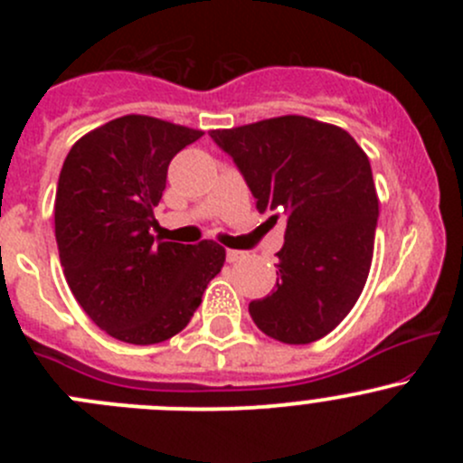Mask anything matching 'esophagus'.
<instances>
[{
    "mask_svg": "<svg viewBox=\"0 0 463 463\" xmlns=\"http://www.w3.org/2000/svg\"><path fill=\"white\" fill-rule=\"evenodd\" d=\"M246 253H241V250H226V260L231 261V264H235V261L244 260Z\"/></svg>",
    "mask_w": 463,
    "mask_h": 463,
    "instance_id": "esophagus-1",
    "label": "esophagus"
}]
</instances>
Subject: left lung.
Masks as SVG:
<instances>
[{"label": "left lung", "mask_w": 463, "mask_h": 463, "mask_svg": "<svg viewBox=\"0 0 463 463\" xmlns=\"http://www.w3.org/2000/svg\"><path fill=\"white\" fill-rule=\"evenodd\" d=\"M210 138L235 161L260 213L287 219L279 279L249 314L270 338L320 340L343 322L367 282L378 197L370 158L345 129L279 116Z\"/></svg>", "instance_id": "8db88e82"}]
</instances>
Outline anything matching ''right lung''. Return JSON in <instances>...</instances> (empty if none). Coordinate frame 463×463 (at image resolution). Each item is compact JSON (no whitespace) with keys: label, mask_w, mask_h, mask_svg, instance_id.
I'll use <instances>...</instances> for the list:
<instances>
[{"label":"right lung","mask_w":463,"mask_h":463,"mask_svg":"<svg viewBox=\"0 0 463 463\" xmlns=\"http://www.w3.org/2000/svg\"><path fill=\"white\" fill-rule=\"evenodd\" d=\"M202 129L129 114L85 134L64 158L55 241L69 288L116 340L154 345L188 325L226 250L156 241L154 208L167 165Z\"/></svg>","instance_id":"1"}]
</instances>
